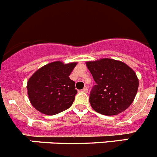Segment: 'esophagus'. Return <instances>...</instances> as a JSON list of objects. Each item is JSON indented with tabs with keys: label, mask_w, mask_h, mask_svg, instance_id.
Instances as JSON below:
<instances>
[{
	"label": "esophagus",
	"mask_w": 157,
	"mask_h": 157,
	"mask_svg": "<svg viewBox=\"0 0 157 157\" xmlns=\"http://www.w3.org/2000/svg\"><path fill=\"white\" fill-rule=\"evenodd\" d=\"M82 91H83V92H85V93H88V88H87L86 86H85L84 88H83Z\"/></svg>",
	"instance_id": "34e87169"
}]
</instances>
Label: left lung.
<instances>
[{"instance_id":"left-lung-1","label":"left lung","mask_w":157,"mask_h":157,"mask_svg":"<svg viewBox=\"0 0 157 157\" xmlns=\"http://www.w3.org/2000/svg\"><path fill=\"white\" fill-rule=\"evenodd\" d=\"M86 63L97 83L90 95L93 109L105 116H115L128 109L138 89L134 71L123 62L109 58Z\"/></svg>"}]
</instances>
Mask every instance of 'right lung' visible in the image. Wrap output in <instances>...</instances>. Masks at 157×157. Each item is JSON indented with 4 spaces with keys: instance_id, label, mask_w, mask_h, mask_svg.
Returning <instances> with one entry per match:
<instances>
[{
    "instance_id": "obj_1",
    "label": "right lung",
    "mask_w": 157,
    "mask_h": 157,
    "mask_svg": "<svg viewBox=\"0 0 157 157\" xmlns=\"http://www.w3.org/2000/svg\"><path fill=\"white\" fill-rule=\"evenodd\" d=\"M77 62L49 63L36 71L27 81V94L34 109L53 116L69 109L77 94L75 83L69 78Z\"/></svg>"
}]
</instances>
